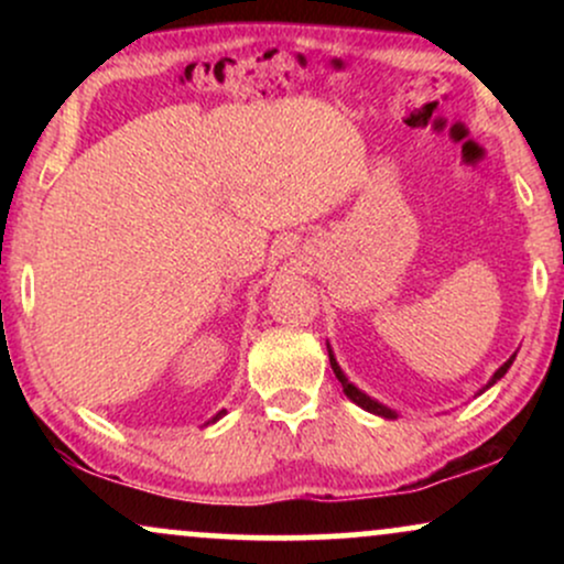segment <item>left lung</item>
I'll return each mask as SVG.
<instances>
[{
  "label": "left lung",
  "mask_w": 564,
  "mask_h": 564,
  "mask_svg": "<svg viewBox=\"0 0 564 564\" xmlns=\"http://www.w3.org/2000/svg\"><path fill=\"white\" fill-rule=\"evenodd\" d=\"M328 360H332V368H334L336 379H339V381H341V390H345V394H347V398H349V400H352V403H355V405L366 408V411L377 413V416H384V419H398V416H394V411H390V408H384V405H381V403H377V400H371V398H368V394H364V392H360V390H358V387H355V384H349V381L345 379V373H341V368H339V366H336V360H334L332 349H328ZM511 360H514V355H511V358L507 360V364H503L501 368H498V371L494 373V379H490V384H496V381H498V379H501V377H503V373H507V371H509ZM490 384H488V387H490Z\"/></svg>",
  "instance_id": "1"
}]
</instances>
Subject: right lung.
<instances>
[{
  "instance_id": "1",
  "label": "right lung",
  "mask_w": 564,
  "mask_h": 564,
  "mask_svg": "<svg viewBox=\"0 0 564 564\" xmlns=\"http://www.w3.org/2000/svg\"><path fill=\"white\" fill-rule=\"evenodd\" d=\"M223 413H225V411H219V413H217V416H215V419H219V416H223Z\"/></svg>"
}]
</instances>
